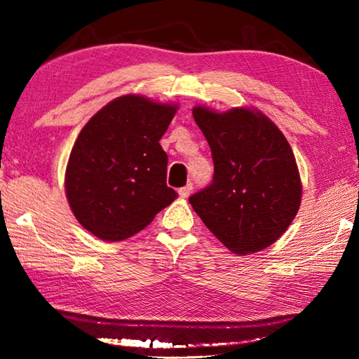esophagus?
Returning a JSON list of instances; mask_svg holds the SVG:
<instances>
[{
    "instance_id": "34e87169",
    "label": "esophagus",
    "mask_w": 359,
    "mask_h": 359,
    "mask_svg": "<svg viewBox=\"0 0 359 359\" xmlns=\"http://www.w3.org/2000/svg\"><path fill=\"white\" fill-rule=\"evenodd\" d=\"M191 189H193V185L191 184H188L187 187H184V188H180L179 189V196L182 197V199H187V197L191 194Z\"/></svg>"
}]
</instances>
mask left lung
Here are the masks:
<instances>
[{
    "label": "left lung",
    "instance_id": "left-lung-1",
    "mask_svg": "<svg viewBox=\"0 0 359 359\" xmlns=\"http://www.w3.org/2000/svg\"><path fill=\"white\" fill-rule=\"evenodd\" d=\"M193 117L211 148L215 177L189 203L231 253L265 250L287 231L301 207L302 184L292 147L256 108L219 112L197 104Z\"/></svg>",
    "mask_w": 359,
    "mask_h": 359
}]
</instances>
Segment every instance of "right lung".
Wrapping results in <instances>:
<instances>
[{"mask_svg":"<svg viewBox=\"0 0 359 359\" xmlns=\"http://www.w3.org/2000/svg\"><path fill=\"white\" fill-rule=\"evenodd\" d=\"M177 109V103L128 94L83 126L67 160L65 191L75 219L95 238H131L177 199L166 185L168 156L158 143Z\"/></svg>","mask_w":359,"mask_h":359,"instance_id":"add662e5","label":"right lung"}]
</instances>
